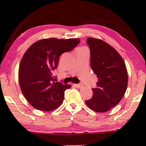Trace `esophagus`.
<instances>
[{"instance_id":"1","label":"esophagus","mask_w":146,"mask_h":146,"mask_svg":"<svg viewBox=\"0 0 146 146\" xmlns=\"http://www.w3.org/2000/svg\"><path fill=\"white\" fill-rule=\"evenodd\" d=\"M74 85L77 88H81L83 86V84L82 83H79V84H74Z\"/></svg>"}]
</instances>
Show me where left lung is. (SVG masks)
I'll list each match as a JSON object with an SVG mask.
<instances>
[{"label":"left lung","mask_w":146,"mask_h":146,"mask_svg":"<svg viewBox=\"0 0 146 146\" xmlns=\"http://www.w3.org/2000/svg\"><path fill=\"white\" fill-rule=\"evenodd\" d=\"M90 66L98 78L93 96L86 101L96 112H106L118 104L127 90V73L123 60L112 46L100 39L88 38Z\"/></svg>","instance_id":"8db88e82"}]
</instances>
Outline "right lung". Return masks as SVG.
Wrapping results in <instances>:
<instances>
[{"label": "right lung", "instance_id": "1", "mask_svg": "<svg viewBox=\"0 0 146 146\" xmlns=\"http://www.w3.org/2000/svg\"><path fill=\"white\" fill-rule=\"evenodd\" d=\"M78 38H47L37 41L27 50L20 64L19 79L23 95L35 108L52 111L63 102L69 84L56 82L52 75L62 54L80 43Z\"/></svg>", "mask_w": 146, "mask_h": 146}]
</instances>
